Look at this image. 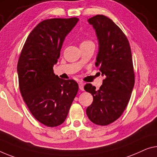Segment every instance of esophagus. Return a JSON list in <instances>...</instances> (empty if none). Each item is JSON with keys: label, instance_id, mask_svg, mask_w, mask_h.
<instances>
[{"label": "esophagus", "instance_id": "obj_1", "mask_svg": "<svg viewBox=\"0 0 157 157\" xmlns=\"http://www.w3.org/2000/svg\"><path fill=\"white\" fill-rule=\"evenodd\" d=\"M78 86H79V89H80L81 90H84V88H83L84 83H83V82H79Z\"/></svg>", "mask_w": 157, "mask_h": 157}]
</instances>
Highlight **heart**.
Wrapping results in <instances>:
<instances>
[{"label":"heart","instance_id":"heart-1","mask_svg":"<svg viewBox=\"0 0 157 157\" xmlns=\"http://www.w3.org/2000/svg\"><path fill=\"white\" fill-rule=\"evenodd\" d=\"M86 42H90V41H84V42H83V43H86Z\"/></svg>","mask_w":157,"mask_h":157}]
</instances>
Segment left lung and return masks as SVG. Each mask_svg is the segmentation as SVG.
Segmentation results:
<instances>
[{"instance_id": "left-lung-1", "label": "left lung", "mask_w": 157, "mask_h": 157, "mask_svg": "<svg viewBox=\"0 0 157 157\" xmlns=\"http://www.w3.org/2000/svg\"><path fill=\"white\" fill-rule=\"evenodd\" d=\"M88 21L97 35L95 65L105 79L99 90L90 83L84 86L93 97L86 114L94 124L106 126L119 119L131 98L135 83L131 50L126 35L111 19L97 14Z\"/></svg>"}]
</instances>
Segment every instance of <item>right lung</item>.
Here are the masks:
<instances>
[{"mask_svg":"<svg viewBox=\"0 0 157 157\" xmlns=\"http://www.w3.org/2000/svg\"><path fill=\"white\" fill-rule=\"evenodd\" d=\"M78 21L71 17L40 22L26 38L18 60L23 100L35 119L48 127L64 121L78 90L75 81L59 78L53 72L64 38Z\"/></svg>","mask_w":157,"mask_h":157,"instance_id":"add662e5","label":"right lung"}]
</instances>
